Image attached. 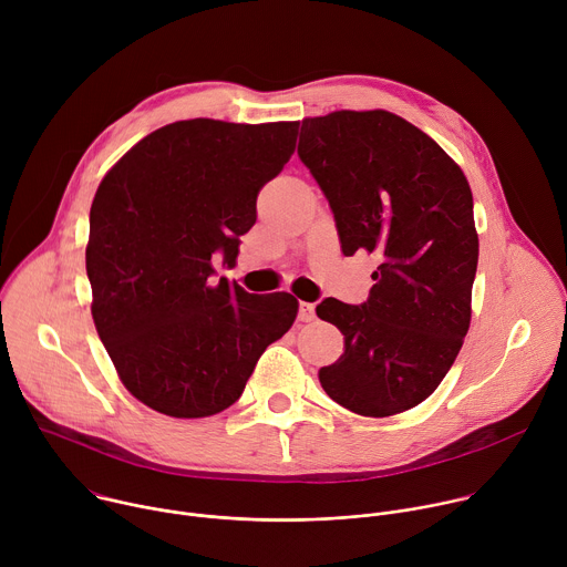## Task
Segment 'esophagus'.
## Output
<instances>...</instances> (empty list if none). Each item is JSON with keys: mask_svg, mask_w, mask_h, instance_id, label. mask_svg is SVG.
<instances>
[{"mask_svg": "<svg viewBox=\"0 0 567 567\" xmlns=\"http://www.w3.org/2000/svg\"><path fill=\"white\" fill-rule=\"evenodd\" d=\"M316 318V307L311 302H300L298 305V320L311 322Z\"/></svg>", "mask_w": 567, "mask_h": 567, "instance_id": "esophagus-1", "label": "esophagus"}]
</instances>
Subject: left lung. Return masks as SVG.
Instances as JSON below:
<instances>
[{
    "instance_id": "8db88e82",
    "label": "left lung",
    "mask_w": 567,
    "mask_h": 567,
    "mask_svg": "<svg viewBox=\"0 0 567 567\" xmlns=\"http://www.w3.org/2000/svg\"><path fill=\"white\" fill-rule=\"evenodd\" d=\"M298 156L330 202L343 256L381 260L365 302L316 307L346 337L320 385L363 417L415 409L468 332L477 269L468 182L429 134L383 110L305 118Z\"/></svg>"
}]
</instances>
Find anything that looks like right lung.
Listing matches in <instances>:
<instances>
[{"mask_svg": "<svg viewBox=\"0 0 567 567\" xmlns=\"http://www.w3.org/2000/svg\"><path fill=\"white\" fill-rule=\"evenodd\" d=\"M298 123L177 121L141 138L101 182L87 276L99 337L145 406L179 420L233 406L298 300L213 280L235 265L256 199L289 161Z\"/></svg>", "mask_w": 567, "mask_h": 567, "instance_id": "right-lung-1", "label": "right lung"}]
</instances>
